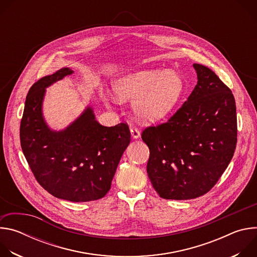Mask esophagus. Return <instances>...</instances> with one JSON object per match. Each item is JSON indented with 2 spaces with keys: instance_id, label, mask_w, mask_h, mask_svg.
Returning a JSON list of instances; mask_svg holds the SVG:
<instances>
[{
  "instance_id": "34e87169",
  "label": "esophagus",
  "mask_w": 257,
  "mask_h": 257,
  "mask_svg": "<svg viewBox=\"0 0 257 257\" xmlns=\"http://www.w3.org/2000/svg\"><path fill=\"white\" fill-rule=\"evenodd\" d=\"M130 132H131L132 138L137 139V138L140 137V131H139V129H137V128H135V127H132V128L130 129Z\"/></svg>"
}]
</instances>
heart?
<instances>
[{"mask_svg":"<svg viewBox=\"0 0 257 257\" xmlns=\"http://www.w3.org/2000/svg\"><path fill=\"white\" fill-rule=\"evenodd\" d=\"M113 89L119 100L136 98L133 107L141 120L156 122L176 106L185 84L175 71L143 70L118 79Z\"/></svg>","mask_w":257,"mask_h":257,"instance_id":"obj_1","label":"heart"}]
</instances>
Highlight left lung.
<instances>
[{
	"mask_svg": "<svg viewBox=\"0 0 257 257\" xmlns=\"http://www.w3.org/2000/svg\"><path fill=\"white\" fill-rule=\"evenodd\" d=\"M197 84L168 122L145 128L148 175L165 199L186 200L207 193L229 166L237 143L231 89L209 68L193 64Z\"/></svg>",
	"mask_w": 257,
	"mask_h": 257,
	"instance_id": "left-lung-1",
	"label": "left lung"
}]
</instances>
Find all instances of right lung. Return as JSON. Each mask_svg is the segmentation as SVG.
Here are the masks:
<instances>
[{"label": "right lung", "instance_id": "right-lung-1", "mask_svg": "<svg viewBox=\"0 0 257 257\" xmlns=\"http://www.w3.org/2000/svg\"><path fill=\"white\" fill-rule=\"evenodd\" d=\"M62 68L29 89L20 124L24 157L40 185L53 196L73 202L102 198L111 188L131 135L126 123L100 125L90 106L62 131H54L43 116L46 88L72 74Z\"/></svg>", "mask_w": 257, "mask_h": 257}]
</instances>
